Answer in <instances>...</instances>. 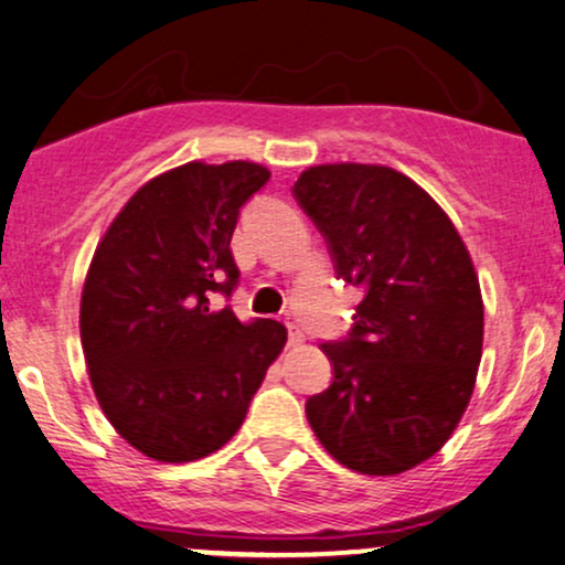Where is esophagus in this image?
Listing matches in <instances>:
<instances>
[{"label": "esophagus", "mask_w": 565, "mask_h": 565, "mask_svg": "<svg viewBox=\"0 0 565 565\" xmlns=\"http://www.w3.org/2000/svg\"><path fill=\"white\" fill-rule=\"evenodd\" d=\"M289 347H291V349L302 347V333H299L295 326H289Z\"/></svg>", "instance_id": "esophagus-1"}]
</instances>
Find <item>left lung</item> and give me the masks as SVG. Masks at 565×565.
Returning a JSON list of instances; mask_svg holds the SVG:
<instances>
[{
  "mask_svg": "<svg viewBox=\"0 0 565 565\" xmlns=\"http://www.w3.org/2000/svg\"><path fill=\"white\" fill-rule=\"evenodd\" d=\"M295 198L335 274L365 289L354 328L323 344L333 383L307 423L335 461L394 477L440 451L472 398L484 307L469 249L427 192L381 163H320Z\"/></svg>",
  "mask_w": 565,
  "mask_h": 565,
  "instance_id": "8db88e82",
  "label": "left lung"
}]
</instances>
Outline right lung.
<instances>
[{
  "instance_id": "obj_1",
  "label": "right lung",
  "mask_w": 565,
  "mask_h": 565,
  "mask_svg": "<svg viewBox=\"0 0 565 565\" xmlns=\"http://www.w3.org/2000/svg\"><path fill=\"white\" fill-rule=\"evenodd\" d=\"M253 161H190L127 200L93 253L81 341L93 394L114 430L153 461L218 451L245 423L287 344L276 320L213 310L237 287L232 234L245 200L268 182Z\"/></svg>"
}]
</instances>
